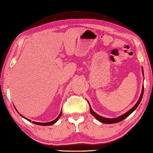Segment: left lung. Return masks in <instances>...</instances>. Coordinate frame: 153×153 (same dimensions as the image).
<instances>
[{
    "label": "left lung",
    "mask_w": 153,
    "mask_h": 153,
    "mask_svg": "<svg viewBox=\"0 0 153 153\" xmlns=\"http://www.w3.org/2000/svg\"><path fill=\"white\" fill-rule=\"evenodd\" d=\"M141 71H142V73H143V76H144V73H143V68H142V69H141ZM143 89H144V87H143H143H142V91H141V95L140 97V98L138 99V100H137V102L136 103V105L134 106L131 109H130L128 111H126V113H125L124 114H123L121 115H120V116H119L117 117H115V118H106V117H102L100 116V115H98L97 114H96L95 111L92 110L91 107L90 106V105H89V108H90V113L91 114V115H94V116L95 117V118H96V120H97L99 121L102 123H105V124H113V123H118V122H120L123 120H124L125 118L127 117L128 115H130V114H131L134 111L136 108L138 106V105H140V103L141 102V99H142V97H143Z\"/></svg>",
    "instance_id": "8db88e82"
}]
</instances>
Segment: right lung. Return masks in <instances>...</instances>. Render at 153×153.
<instances>
[{
	"label": "right lung",
	"mask_w": 153,
	"mask_h": 153,
	"mask_svg": "<svg viewBox=\"0 0 153 153\" xmlns=\"http://www.w3.org/2000/svg\"><path fill=\"white\" fill-rule=\"evenodd\" d=\"M14 108H15V109H16V111H17V112H18V111L17 110L16 108L15 107V106H14ZM18 113H19V112H18ZM20 115H21V117H23V118H25V120H27V121H30V122H31V120H28V119H27V117H24L23 115H22L21 114H20ZM61 115H62V110H61V111H60V113H59V114L58 116L54 120H53V121H51V122H47V123H39V122H34V121H32V123H33V124H36V125H42V126H48V125H52L54 124L55 123H56V122L58 121V120H59V118H60Z\"/></svg>",
	"instance_id": "right-lung-1"
}]
</instances>
